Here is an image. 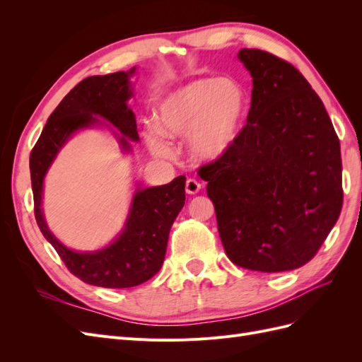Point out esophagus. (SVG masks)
<instances>
[{
	"label": "esophagus",
	"mask_w": 362,
	"mask_h": 362,
	"mask_svg": "<svg viewBox=\"0 0 362 362\" xmlns=\"http://www.w3.org/2000/svg\"><path fill=\"white\" fill-rule=\"evenodd\" d=\"M201 182L198 180L194 178H189L187 181H185V192H187L189 194H196L199 190H201Z\"/></svg>",
	"instance_id": "1"
}]
</instances>
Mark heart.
<instances>
[{
    "mask_svg": "<svg viewBox=\"0 0 362 362\" xmlns=\"http://www.w3.org/2000/svg\"><path fill=\"white\" fill-rule=\"evenodd\" d=\"M246 112L245 89L234 78H201L168 93L157 107V127L145 128L148 148L168 157L164 136H189V149L199 160L221 157L235 140Z\"/></svg>",
    "mask_w": 362,
    "mask_h": 362,
    "instance_id": "b5f03b06",
    "label": "heart"
}]
</instances>
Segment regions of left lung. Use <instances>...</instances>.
Segmentation results:
<instances>
[{"label":"left lung","mask_w":362,"mask_h":362,"mask_svg":"<svg viewBox=\"0 0 362 362\" xmlns=\"http://www.w3.org/2000/svg\"><path fill=\"white\" fill-rule=\"evenodd\" d=\"M238 59L254 84L246 125L198 173L234 264L299 269L341 213L339 140L319 95L291 63L247 48Z\"/></svg>","instance_id":"8db88e82"}]
</instances>
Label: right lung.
<instances>
[{
  "label": "right lung",
  "mask_w": 362,
  "mask_h": 362,
  "mask_svg": "<svg viewBox=\"0 0 362 362\" xmlns=\"http://www.w3.org/2000/svg\"><path fill=\"white\" fill-rule=\"evenodd\" d=\"M129 72L87 76L63 98L48 117L42 134L30 154L31 189L35 198V216L40 231L68 270L90 286L104 288H129L151 279L161 269L166 255L168 238L175 218L185 201V177L158 187L139 189L131 204L125 229L115 242L96 252H75L63 246L48 229L40 210L43 178L59 149L76 129L100 122L95 115L113 124L122 137L124 149L128 139L139 140L134 113L127 101L133 95Z\"/></svg>",
  "instance_id": "add662e5"
}]
</instances>
